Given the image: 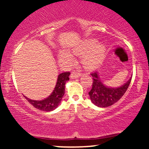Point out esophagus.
Masks as SVG:
<instances>
[{
  "mask_svg": "<svg viewBox=\"0 0 149 149\" xmlns=\"http://www.w3.org/2000/svg\"><path fill=\"white\" fill-rule=\"evenodd\" d=\"M80 76H81V73L76 72V71H73L71 74V78H72V79H74V78H78V77Z\"/></svg>",
  "mask_w": 149,
  "mask_h": 149,
  "instance_id": "34e87169",
  "label": "esophagus"
}]
</instances>
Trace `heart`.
<instances>
[{
	"mask_svg": "<svg viewBox=\"0 0 149 149\" xmlns=\"http://www.w3.org/2000/svg\"><path fill=\"white\" fill-rule=\"evenodd\" d=\"M106 47L103 44H97V40L88 39L71 49L73 55L82 56L81 62L85 68L94 69L104 60L106 55ZM59 60L61 62L71 64L73 62V57L71 54L64 50L59 53Z\"/></svg>",
	"mask_w": 149,
	"mask_h": 149,
	"instance_id": "b5f03b06",
	"label": "heart"
}]
</instances>
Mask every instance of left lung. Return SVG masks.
Wrapping results in <instances>:
<instances>
[{
	"label": "left lung",
	"instance_id": "obj_1",
	"mask_svg": "<svg viewBox=\"0 0 149 149\" xmlns=\"http://www.w3.org/2000/svg\"><path fill=\"white\" fill-rule=\"evenodd\" d=\"M91 76L93 83L91 90L89 92L90 100L95 106L101 108L110 107L116 103L127 91L132 80L131 76L122 86L118 88H110L104 84L97 71H93Z\"/></svg>",
	"mask_w": 149,
	"mask_h": 149
}]
</instances>
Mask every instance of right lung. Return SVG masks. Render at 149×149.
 Returning a JSON list of instances; mask_svg holds the SVG:
<instances>
[{"label":"right lung","mask_w":149,"mask_h":149,"mask_svg":"<svg viewBox=\"0 0 149 149\" xmlns=\"http://www.w3.org/2000/svg\"><path fill=\"white\" fill-rule=\"evenodd\" d=\"M69 72H64L58 76L55 88L51 95L45 100L37 101L30 100L25 96L24 97L33 107L39 110L44 111H51L54 110L61 103L65 92V84L66 82L69 80Z\"/></svg>","instance_id":"right-lung-1"}]
</instances>
